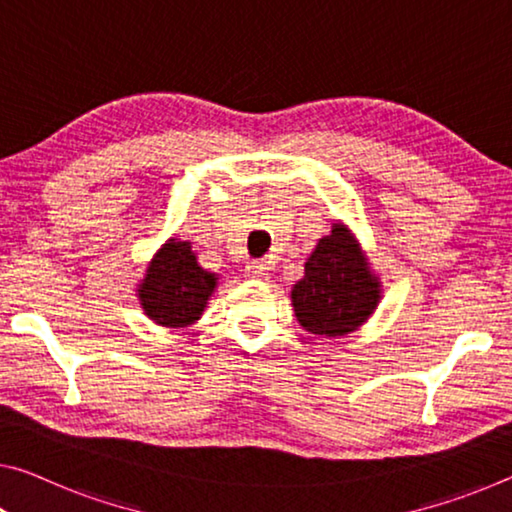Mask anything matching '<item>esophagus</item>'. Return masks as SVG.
Returning <instances> with one entry per match:
<instances>
[{
  "label": "esophagus",
  "mask_w": 512,
  "mask_h": 512,
  "mask_svg": "<svg viewBox=\"0 0 512 512\" xmlns=\"http://www.w3.org/2000/svg\"><path fill=\"white\" fill-rule=\"evenodd\" d=\"M270 270H272V265L267 263V261H254V263L247 265V277H251V279H265L267 274H270Z\"/></svg>",
  "instance_id": "34e87169"
}]
</instances>
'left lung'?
I'll return each instance as SVG.
<instances>
[{
    "mask_svg": "<svg viewBox=\"0 0 512 512\" xmlns=\"http://www.w3.org/2000/svg\"><path fill=\"white\" fill-rule=\"evenodd\" d=\"M382 300V281L371 270L348 226L334 222L304 263V277L290 290L297 322L309 334L336 338L355 332Z\"/></svg>",
    "mask_w": 512,
    "mask_h": 512,
    "instance_id": "1",
    "label": "left lung"
}]
</instances>
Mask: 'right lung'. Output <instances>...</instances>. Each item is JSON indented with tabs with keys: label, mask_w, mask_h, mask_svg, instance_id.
<instances>
[{
	"label": "right lung",
	"mask_w": 512,
	"mask_h": 512,
	"mask_svg": "<svg viewBox=\"0 0 512 512\" xmlns=\"http://www.w3.org/2000/svg\"><path fill=\"white\" fill-rule=\"evenodd\" d=\"M219 274L199 265L190 240L169 238L155 251L144 279L137 283L141 309L155 325L190 327L206 311Z\"/></svg>",
	"instance_id": "right-lung-1"
}]
</instances>
